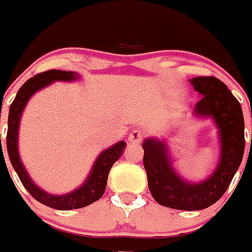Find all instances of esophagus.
Returning <instances> with one entry per match:
<instances>
[{
	"instance_id": "esophagus-1",
	"label": "esophagus",
	"mask_w": 252,
	"mask_h": 252,
	"mask_svg": "<svg viewBox=\"0 0 252 252\" xmlns=\"http://www.w3.org/2000/svg\"><path fill=\"white\" fill-rule=\"evenodd\" d=\"M144 138V132L141 129H133L129 133V141L133 144H140Z\"/></svg>"
}]
</instances>
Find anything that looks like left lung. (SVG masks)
<instances>
[{
    "label": "left lung",
    "mask_w": 252,
    "mask_h": 252,
    "mask_svg": "<svg viewBox=\"0 0 252 252\" xmlns=\"http://www.w3.org/2000/svg\"><path fill=\"white\" fill-rule=\"evenodd\" d=\"M192 86L203 95L195 114L215 119L220 128L221 158L213 175L203 183H187L176 175L163 141L148 138L142 142L144 167L152 196L163 207L180 211H200L211 207L230 186L245 152V120L242 107L231 91L216 77H195Z\"/></svg>",
    "instance_id": "1"
}]
</instances>
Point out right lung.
Segmentation results:
<instances>
[{
  "label": "right lung",
  "mask_w": 252,
  "mask_h": 252,
  "mask_svg": "<svg viewBox=\"0 0 252 252\" xmlns=\"http://www.w3.org/2000/svg\"><path fill=\"white\" fill-rule=\"evenodd\" d=\"M76 78H78L77 73L56 70V69L39 73L32 78H30L19 89L17 96L11 103L9 111V120H7V134H6L7 154H9L10 162H11L14 170L17 171L22 184L30 192V195L32 196L35 200H37L39 203L44 204L49 208H53V209H59V211H72V209L84 208L100 199L104 193V189H106L107 179H108L111 167L119 158L122 157L123 152L126 146V142L120 141L116 145L111 146L110 149L100 153V156L95 162L94 167L91 170L90 176L87 178L84 186L76 191L70 192L68 195H49L47 192L41 191L40 188L36 187L32 183V180L30 179V176L27 175L25 167L22 165L19 154H18V129H19V120H21V115L23 112L26 103L35 91L40 90L53 81H73ZM1 157H3V152L1 153Z\"/></svg>",
  "instance_id": "obj_1"
}]
</instances>
